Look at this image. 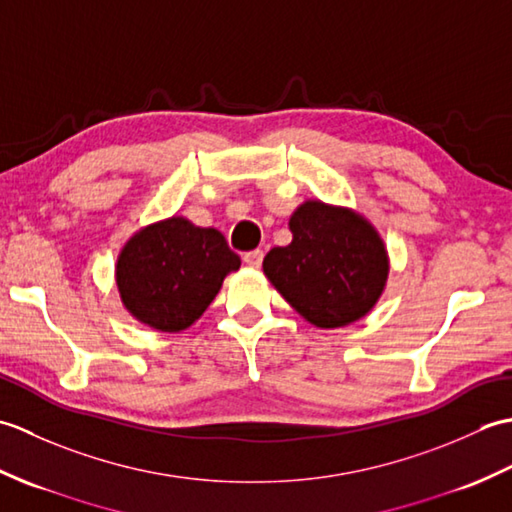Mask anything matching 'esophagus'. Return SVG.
<instances>
[{"label": "esophagus", "instance_id": "obj_1", "mask_svg": "<svg viewBox=\"0 0 512 512\" xmlns=\"http://www.w3.org/2000/svg\"><path fill=\"white\" fill-rule=\"evenodd\" d=\"M262 259H264V250H250V253L244 255V264L250 268H259L262 266Z\"/></svg>", "mask_w": 512, "mask_h": 512}]
</instances>
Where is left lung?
<instances>
[{
    "instance_id": "left-lung-1",
    "label": "left lung",
    "mask_w": 512,
    "mask_h": 512,
    "mask_svg": "<svg viewBox=\"0 0 512 512\" xmlns=\"http://www.w3.org/2000/svg\"><path fill=\"white\" fill-rule=\"evenodd\" d=\"M292 242L264 257V275L303 319L343 328L376 306L387 284L383 239L363 215L319 200L290 215Z\"/></svg>"
}]
</instances>
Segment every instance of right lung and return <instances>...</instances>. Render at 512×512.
Masks as SVG:
<instances>
[{"mask_svg":"<svg viewBox=\"0 0 512 512\" xmlns=\"http://www.w3.org/2000/svg\"><path fill=\"white\" fill-rule=\"evenodd\" d=\"M239 264L217 228L173 215L145 226L123 246L116 286L134 319L160 332H180L202 317Z\"/></svg>","mask_w":512,"mask_h":512,"instance_id":"add662e5","label":"right lung"}]
</instances>
